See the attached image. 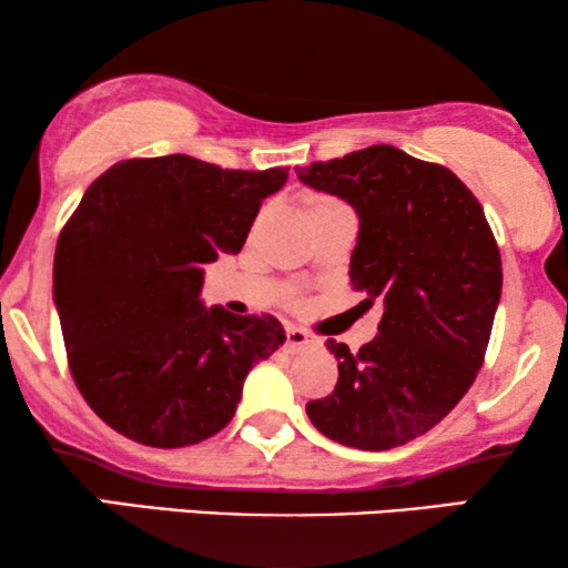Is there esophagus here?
<instances>
[{
  "label": "esophagus",
  "instance_id": "obj_1",
  "mask_svg": "<svg viewBox=\"0 0 568 568\" xmlns=\"http://www.w3.org/2000/svg\"><path fill=\"white\" fill-rule=\"evenodd\" d=\"M315 346V338L305 333L302 328H286V352L290 354H297V352H305V348Z\"/></svg>",
  "mask_w": 568,
  "mask_h": 568
}]
</instances>
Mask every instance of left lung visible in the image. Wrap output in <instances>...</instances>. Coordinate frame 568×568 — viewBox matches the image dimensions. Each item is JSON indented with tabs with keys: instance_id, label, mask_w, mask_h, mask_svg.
Instances as JSON below:
<instances>
[{
	"instance_id": "8db88e82",
	"label": "left lung",
	"mask_w": 568,
	"mask_h": 568,
	"mask_svg": "<svg viewBox=\"0 0 568 568\" xmlns=\"http://www.w3.org/2000/svg\"><path fill=\"white\" fill-rule=\"evenodd\" d=\"M359 216L348 278L383 302L379 333L338 359L336 390L307 403L338 445L383 453L422 437L476 379L501 297V255L476 196L453 170L375 144L297 170Z\"/></svg>"
}]
</instances>
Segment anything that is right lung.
Wrapping results in <instances>:
<instances>
[{"mask_svg":"<svg viewBox=\"0 0 568 568\" xmlns=\"http://www.w3.org/2000/svg\"><path fill=\"white\" fill-rule=\"evenodd\" d=\"M286 178L165 154L123 160L84 191L53 255V305L74 383L111 429L173 449L235 416L247 372L286 333L271 315L206 307L204 266L243 251Z\"/></svg>","mask_w":568,"mask_h":568,"instance_id":"add662e5","label":"right lung"}]
</instances>
